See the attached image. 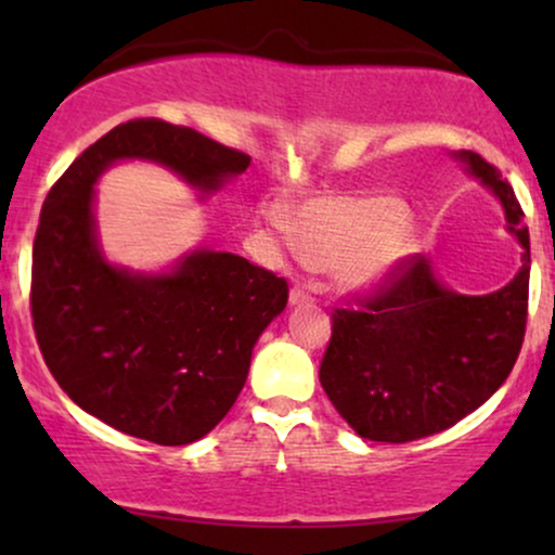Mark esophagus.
I'll use <instances>...</instances> for the list:
<instances>
[{
	"instance_id": "esophagus-1",
	"label": "esophagus",
	"mask_w": 555,
	"mask_h": 555,
	"mask_svg": "<svg viewBox=\"0 0 555 555\" xmlns=\"http://www.w3.org/2000/svg\"><path fill=\"white\" fill-rule=\"evenodd\" d=\"M310 299H313V295H310V292L305 289V286H292V292H289V302H292V305L310 302Z\"/></svg>"
}]
</instances>
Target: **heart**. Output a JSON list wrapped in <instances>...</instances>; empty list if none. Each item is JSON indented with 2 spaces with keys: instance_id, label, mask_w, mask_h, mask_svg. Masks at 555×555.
<instances>
[{
  "instance_id": "obj_1",
  "label": "heart",
  "mask_w": 555,
  "mask_h": 555,
  "mask_svg": "<svg viewBox=\"0 0 555 555\" xmlns=\"http://www.w3.org/2000/svg\"><path fill=\"white\" fill-rule=\"evenodd\" d=\"M284 245L315 266H334L347 286H373L412 250L406 206L391 195L315 197L295 214L273 208Z\"/></svg>"
}]
</instances>
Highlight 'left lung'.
Listing matches in <instances>:
<instances>
[{"label":"left lung","instance_id":"obj_1","mask_svg":"<svg viewBox=\"0 0 555 555\" xmlns=\"http://www.w3.org/2000/svg\"><path fill=\"white\" fill-rule=\"evenodd\" d=\"M501 197L525 247L503 289L456 295L436 282L420 253L384 282L331 313L321 378L336 412L367 441L406 443L441 433L495 393L519 358L530 297V234L512 184L475 151L456 154Z\"/></svg>","mask_w":555,"mask_h":555}]
</instances>
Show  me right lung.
Returning a JSON list of instances; mask_svg holds the SVG:
<instances>
[{
    "label": "right lung",
    "instance_id": "add662e5",
    "mask_svg": "<svg viewBox=\"0 0 555 555\" xmlns=\"http://www.w3.org/2000/svg\"><path fill=\"white\" fill-rule=\"evenodd\" d=\"M117 158H151L201 190L250 156L193 127L130 119L88 145L43 201L30 315L43 362L75 404L158 446L211 433L237 401L253 347L284 310L286 279L232 253L201 250L164 276L114 269L93 232V182Z\"/></svg>",
    "mask_w": 555,
    "mask_h": 555
}]
</instances>
